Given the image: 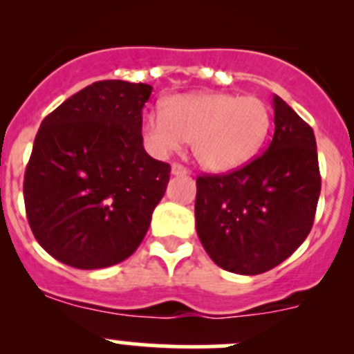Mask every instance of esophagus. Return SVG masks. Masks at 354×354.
Masks as SVG:
<instances>
[{
	"instance_id": "34e87169",
	"label": "esophagus",
	"mask_w": 354,
	"mask_h": 354,
	"mask_svg": "<svg viewBox=\"0 0 354 354\" xmlns=\"http://www.w3.org/2000/svg\"><path fill=\"white\" fill-rule=\"evenodd\" d=\"M171 174H174V176H187L188 169L185 166H181V164L173 162L171 164Z\"/></svg>"
}]
</instances>
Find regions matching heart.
<instances>
[{"instance_id": "1", "label": "heart", "mask_w": 354, "mask_h": 354, "mask_svg": "<svg viewBox=\"0 0 354 354\" xmlns=\"http://www.w3.org/2000/svg\"><path fill=\"white\" fill-rule=\"evenodd\" d=\"M270 124L272 113L259 95L194 92L173 95L164 111L145 114L142 133L156 156L180 151L192 140V152L203 169L230 173L259 154Z\"/></svg>"}]
</instances>
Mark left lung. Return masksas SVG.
<instances>
[{
	"label": "left lung",
	"mask_w": 354,
	"mask_h": 354,
	"mask_svg": "<svg viewBox=\"0 0 354 354\" xmlns=\"http://www.w3.org/2000/svg\"><path fill=\"white\" fill-rule=\"evenodd\" d=\"M269 149L240 169L197 178L195 227L227 272L257 276L279 266L308 236L320 195L315 135L274 95Z\"/></svg>",
	"instance_id": "obj_1"
}]
</instances>
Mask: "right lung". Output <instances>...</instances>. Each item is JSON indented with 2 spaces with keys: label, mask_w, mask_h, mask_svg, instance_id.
Instances as JSON below:
<instances>
[{
  "label": "right lung",
  "mask_w": 354,
  "mask_h": 354,
  "mask_svg": "<svg viewBox=\"0 0 354 354\" xmlns=\"http://www.w3.org/2000/svg\"><path fill=\"white\" fill-rule=\"evenodd\" d=\"M147 84L101 80L42 120L24 178L35 240L75 269L123 262L144 240L171 166L144 149Z\"/></svg>",
  "instance_id": "right-lung-1"
}]
</instances>
